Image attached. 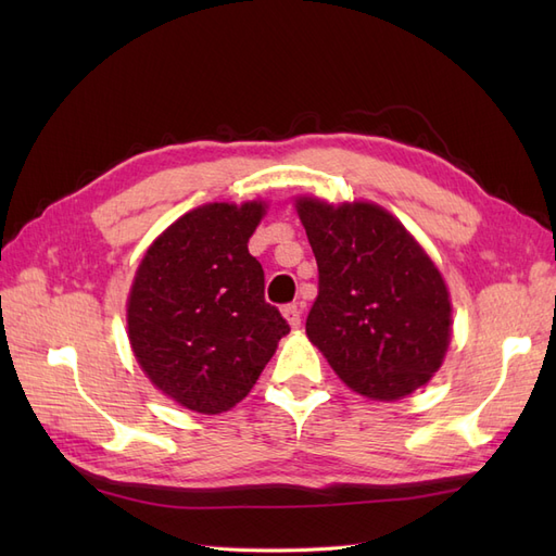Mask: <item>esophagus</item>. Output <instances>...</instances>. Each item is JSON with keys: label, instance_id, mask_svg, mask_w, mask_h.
<instances>
[{"label": "esophagus", "instance_id": "34e87169", "mask_svg": "<svg viewBox=\"0 0 556 556\" xmlns=\"http://www.w3.org/2000/svg\"><path fill=\"white\" fill-rule=\"evenodd\" d=\"M282 315H285V319H288V323L294 329L301 325V308H299V304H288V306L282 308Z\"/></svg>", "mask_w": 556, "mask_h": 556}]
</instances>
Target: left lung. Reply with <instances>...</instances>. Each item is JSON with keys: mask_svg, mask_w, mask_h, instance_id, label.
Segmentation results:
<instances>
[{"mask_svg": "<svg viewBox=\"0 0 556 556\" xmlns=\"http://www.w3.org/2000/svg\"><path fill=\"white\" fill-rule=\"evenodd\" d=\"M317 262L306 333L352 390L392 401L429 382L450 343L439 268L396 217L374 204L299 199Z\"/></svg>", "mask_w": 556, "mask_h": 556, "instance_id": "obj_1", "label": "left lung"}]
</instances>
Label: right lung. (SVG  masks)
I'll list each match as a JSON object with an SVG mask.
<instances>
[{
  "label": "right lung",
  "mask_w": 556,
  "mask_h": 556,
  "mask_svg": "<svg viewBox=\"0 0 556 556\" xmlns=\"http://www.w3.org/2000/svg\"><path fill=\"white\" fill-rule=\"evenodd\" d=\"M264 206L206 204L150 245L131 285L127 327L146 376L180 406L215 415L252 390L288 319L264 299L248 252Z\"/></svg>",
  "instance_id": "1"
}]
</instances>
